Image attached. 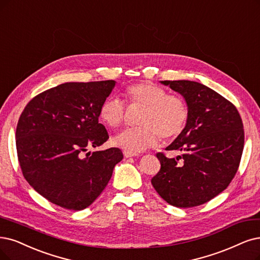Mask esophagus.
Returning a JSON list of instances; mask_svg holds the SVG:
<instances>
[{"instance_id":"1","label":"esophagus","mask_w":260,"mask_h":260,"mask_svg":"<svg viewBox=\"0 0 260 260\" xmlns=\"http://www.w3.org/2000/svg\"><path fill=\"white\" fill-rule=\"evenodd\" d=\"M123 154H124V156L125 157H134V156H137L138 154H137V153H132V152H129V151H124L123 152Z\"/></svg>"}]
</instances>
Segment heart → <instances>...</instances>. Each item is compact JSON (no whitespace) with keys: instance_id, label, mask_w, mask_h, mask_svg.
I'll use <instances>...</instances> for the list:
<instances>
[{"instance_id":"heart-1","label":"heart","mask_w":260,"mask_h":260,"mask_svg":"<svg viewBox=\"0 0 260 260\" xmlns=\"http://www.w3.org/2000/svg\"><path fill=\"white\" fill-rule=\"evenodd\" d=\"M124 96L131 105L145 107V111L139 119L141 127L124 129L113 138V145L139 153L156 146L159 137L165 141L172 140L184 131L188 108L180 96L167 94L166 90L151 82L129 85ZM99 115L107 126L119 127L125 118L123 102L117 98H107L101 105Z\"/></svg>"}]
</instances>
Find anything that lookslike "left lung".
<instances>
[{"label":"left lung","instance_id":"obj_1","mask_svg":"<svg viewBox=\"0 0 260 260\" xmlns=\"http://www.w3.org/2000/svg\"><path fill=\"white\" fill-rule=\"evenodd\" d=\"M160 83L183 96L188 119L184 131L166 148L181 155L168 158L157 153L160 170L151 183L171 206H200L222 193L236 175L244 147L242 120L232 103L203 83Z\"/></svg>","mask_w":260,"mask_h":260}]
</instances>
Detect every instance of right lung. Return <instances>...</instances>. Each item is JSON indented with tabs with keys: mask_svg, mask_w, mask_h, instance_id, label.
Returning <instances> with one entry per match:
<instances>
[{
	"mask_svg": "<svg viewBox=\"0 0 260 260\" xmlns=\"http://www.w3.org/2000/svg\"><path fill=\"white\" fill-rule=\"evenodd\" d=\"M114 80L66 82L28 102L18 121L16 147L23 177L38 194L79 211L98 198L122 160L120 149L91 152L109 138L99 123Z\"/></svg>",
	"mask_w": 260,
	"mask_h": 260,
	"instance_id": "obj_1",
	"label": "right lung"
}]
</instances>
